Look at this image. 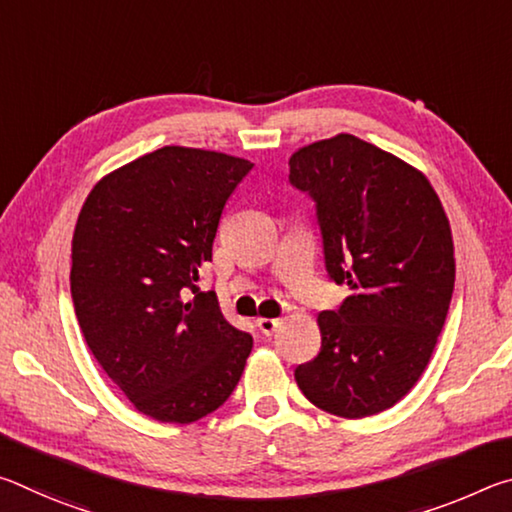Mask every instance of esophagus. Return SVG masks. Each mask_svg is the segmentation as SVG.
Wrapping results in <instances>:
<instances>
[{"mask_svg":"<svg viewBox=\"0 0 512 512\" xmlns=\"http://www.w3.org/2000/svg\"><path fill=\"white\" fill-rule=\"evenodd\" d=\"M255 325L259 327V332L262 334H266V336H271L277 327H280L282 323L277 318H257L255 320Z\"/></svg>","mask_w":512,"mask_h":512,"instance_id":"obj_1","label":"esophagus"}]
</instances>
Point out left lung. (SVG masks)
Instances as JSON below:
<instances>
[{
    "label": "left lung",
    "mask_w": 512,
    "mask_h": 512,
    "mask_svg": "<svg viewBox=\"0 0 512 512\" xmlns=\"http://www.w3.org/2000/svg\"><path fill=\"white\" fill-rule=\"evenodd\" d=\"M291 185L316 203L329 280L350 296L320 311V352L296 368L311 404L339 418L391 409L427 368L454 291V241L422 171L341 133L302 146Z\"/></svg>",
    "instance_id": "8db88e82"
}]
</instances>
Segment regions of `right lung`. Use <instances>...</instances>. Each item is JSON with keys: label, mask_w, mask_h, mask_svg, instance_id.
<instances>
[{"label": "right lung", "mask_w": 512, "mask_h": 512, "mask_svg": "<svg viewBox=\"0 0 512 512\" xmlns=\"http://www.w3.org/2000/svg\"><path fill=\"white\" fill-rule=\"evenodd\" d=\"M253 164L162 146L101 178L76 221L72 300L85 343L140 413L189 424L239 384L253 336L198 289L223 207Z\"/></svg>", "instance_id": "1"}]
</instances>
